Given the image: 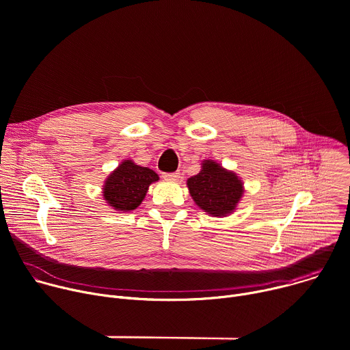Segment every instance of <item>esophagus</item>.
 I'll return each instance as SVG.
<instances>
[{
  "label": "esophagus",
  "instance_id": "1",
  "mask_svg": "<svg viewBox=\"0 0 350 350\" xmlns=\"http://www.w3.org/2000/svg\"><path fill=\"white\" fill-rule=\"evenodd\" d=\"M163 178L165 180H172V181H176L180 178V172H174V173H165L163 174Z\"/></svg>",
  "mask_w": 350,
  "mask_h": 350
}]
</instances>
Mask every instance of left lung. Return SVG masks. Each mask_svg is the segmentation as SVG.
Wrapping results in <instances>:
<instances>
[{
    "label": "left lung",
    "mask_w": 350,
    "mask_h": 350,
    "mask_svg": "<svg viewBox=\"0 0 350 350\" xmlns=\"http://www.w3.org/2000/svg\"><path fill=\"white\" fill-rule=\"evenodd\" d=\"M195 205L212 217H227L237 211L245 193L241 177L213 159H205L198 174L187 180Z\"/></svg>",
    "instance_id": "8db88e82"
}]
</instances>
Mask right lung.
I'll return each instance as SVG.
<instances>
[{
    "instance_id": "obj_1",
    "label": "right lung",
    "mask_w": 350,
    "mask_h": 350,
    "mask_svg": "<svg viewBox=\"0 0 350 350\" xmlns=\"http://www.w3.org/2000/svg\"><path fill=\"white\" fill-rule=\"evenodd\" d=\"M158 180L159 176L152 169L139 166L133 159H124L105 178L104 201L118 213L135 211L144 201L149 185Z\"/></svg>"
}]
</instances>
